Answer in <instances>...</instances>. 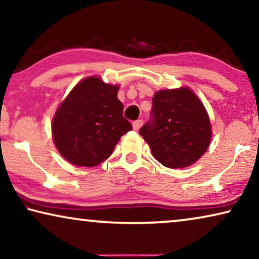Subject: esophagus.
<instances>
[{
    "mask_svg": "<svg viewBox=\"0 0 259 259\" xmlns=\"http://www.w3.org/2000/svg\"><path fill=\"white\" fill-rule=\"evenodd\" d=\"M143 123H144V121L141 119L136 120V121H133V128L136 130V131H138L141 126H143Z\"/></svg>",
    "mask_w": 259,
    "mask_h": 259,
    "instance_id": "esophagus-1",
    "label": "esophagus"
}]
</instances>
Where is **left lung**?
Instances as JSON below:
<instances>
[{
	"instance_id": "1",
	"label": "left lung",
	"mask_w": 259,
	"mask_h": 259,
	"mask_svg": "<svg viewBox=\"0 0 259 259\" xmlns=\"http://www.w3.org/2000/svg\"><path fill=\"white\" fill-rule=\"evenodd\" d=\"M139 133L154 158L169 168L192 165L211 141L207 113L189 88L157 92L152 99L151 118Z\"/></svg>"
}]
</instances>
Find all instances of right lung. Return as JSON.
I'll return each instance as SVG.
<instances>
[{
  "instance_id": "obj_1",
  "label": "right lung",
  "mask_w": 259,
  "mask_h": 259,
  "mask_svg": "<svg viewBox=\"0 0 259 259\" xmlns=\"http://www.w3.org/2000/svg\"><path fill=\"white\" fill-rule=\"evenodd\" d=\"M118 86L87 77L76 84L53 119L55 146L66 160L93 167L112 154L123 134L133 128L123 116Z\"/></svg>"
}]
</instances>
